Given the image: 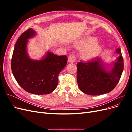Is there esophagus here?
I'll use <instances>...</instances> for the list:
<instances>
[{
  "instance_id": "obj_1",
  "label": "esophagus",
  "mask_w": 132,
  "mask_h": 132,
  "mask_svg": "<svg viewBox=\"0 0 132 132\" xmlns=\"http://www.w3.org/2000/svg\"><path fill=\"white\" fill-rule=\"evenodd\" d=\"M76 59H77V57H76L75 55L74 54H70L69 56L68 57V62L69 63H74L76 61Z\"/></svg>"
}]
</instances>
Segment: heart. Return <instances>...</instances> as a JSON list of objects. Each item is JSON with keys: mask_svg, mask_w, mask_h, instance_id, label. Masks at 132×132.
<instances>
[{"mask_svg": "<svg viewBox=\"0 0 132 132\" xmlns=\"http://www.w3.org/2000/svg\"><path fill=\"white\" fill-rule=\"evenodd\" d=\"M78 48L83 50L81 55L84 59H91L96 57L101 51V47L94 37L87 36L78 41L75 45Z\"/></svg>", "mask_w": 132, "mask_h": 132, "instance_id": "b5f03b06", "label": "heart"}]
</instances>
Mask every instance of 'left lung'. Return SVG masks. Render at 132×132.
I'll use <instances>...</instances> for the list:
<instances>
[{"instance_id":"1","label":"left lung","mask_w":132,"mask_h":132,"mask_svg":"<svg viewBox=\"0 0 132 132\" xmlns=\"http://www.w3.org/2000/svg\"><path fill=\"white\" fill-rule=\"evenodd\" d=\"M119 57L110 66V70L99 58L77 64V81L79 89L87 95H99L110 93L118 83L123 70V58L119 48Z\"/></svg>"}]
</instances>
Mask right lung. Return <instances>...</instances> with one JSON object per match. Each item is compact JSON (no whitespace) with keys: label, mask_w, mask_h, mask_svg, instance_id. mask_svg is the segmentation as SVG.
<instances>
[{"label":"right lung","mask_w":132,"mask_h":132,"mask_svg":"<svg viewBox=\"0 0 132 132\" xmlns=\"http://www.w3.org/2000/svg\"><path fill=\"white\" fill-rule=\"evenodd\" d=\"M36 35L29 29L18 38L12 56L11 70L19 85L28 93L49 94L57 87L58 75L66 66L68 58L47 52L42 59H31L27 51L28 39Z\"/></svg>","instance_id":"obj_1"}]
</instances>
